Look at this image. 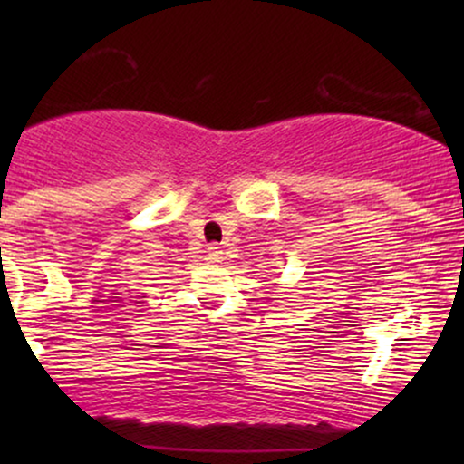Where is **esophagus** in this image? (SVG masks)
Masks as SVG:
<instances>
[{
	"label": "esophagus",
	"instance_id": "1",
	"mask_svg": "<svg viewBox=\"0 0 464 464\" xmlns=\"http://www.w3.org/2000/svg\"><path fill=\"white\" fill-rule=\"evenodd\" d=\"M207 257L211 259V262H221V259H224V251H221V246L218 245H208Z\"/></svg>",
	"mask_w": 464,
	"mask_h": 464
}]
</instances>
